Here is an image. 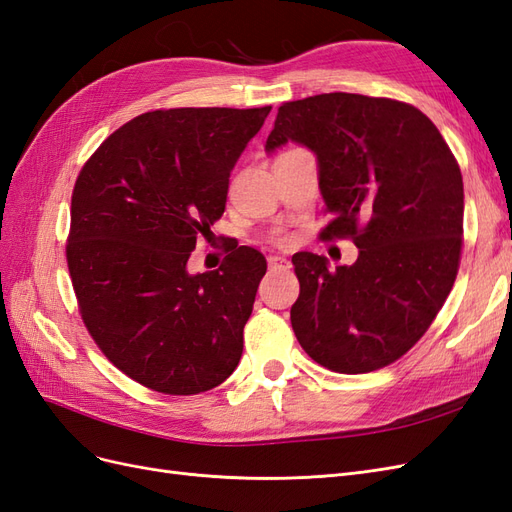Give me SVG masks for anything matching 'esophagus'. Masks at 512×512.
Returning <instances> with one entry per match:
<instances>
[{
	"label": "esophagus",
	"mask_w": 512,
	"mask_h": 512,
	"mask_svg": "<svg viewBox=\"0 0 512 512\" xmlns=\"http://www.w3.org/2000/svg\"><path fill=\"white\" fill-rule=\"evenodd\" d=\"M268 266H270L272 270H276V268H289V261H287L285 257L272 255V257H268Z\"/></svg>",
	"instance_id": "esophagus-1"
}]
</instances>
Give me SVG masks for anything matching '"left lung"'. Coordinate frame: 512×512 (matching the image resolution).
I'll return each instance as SVG.
<instances>
[{
    "label": "left lung",
    "mask_w": 512,
    "mask_h": 512,
    "mask_svg": "<svg viewBox=\"0 0 512 512\" xmlns=\"http://www.w3.org/2000/svg\"><path fill=\"white\" fill-rule=\"evenodd\" d=\"M294 141L317 158L332 223L360 255L330 268L296 253L300 296L291 326L302 349L337 373H369L401 358L427 332L457 279L463 180L425 113L390 98L332 92L285 102L266 141Z\"/></svg>",
    "instance_id": "8db88e82"
}]
</instances>
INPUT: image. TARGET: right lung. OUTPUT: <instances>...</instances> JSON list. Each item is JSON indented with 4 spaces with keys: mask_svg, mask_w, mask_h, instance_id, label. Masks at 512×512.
<instances>
[{
    "mask_svg": "<svg viewBox=\"0 0 512 512\" xmlns=\"http://www.w3.org/2000/svg\"><path fill=\"white\" fill-rule=\"evenodd\" d=\"M270 109L143 113L79 173L66 257L81 317L102 354L152 390L206 392L242 358L266 257L238 246L197 274L188 257L223 216L229 173Z\"/></svg>",
    "mask_w": 512,
    "mask_h": 512,
    "instance_id": "1",
    "label": "right lung"
}]
</instances>
